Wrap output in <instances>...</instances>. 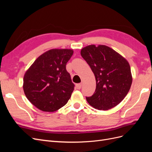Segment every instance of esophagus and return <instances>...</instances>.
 <instances>
[{
	"mask_svg": "<svg viewBox=\"0 0 152 152\" xmlns=\"http://www.w3.org/2000/svg\"><path fill=\"white\" fill-rule=\"evenodd\" d=\"M82 87V84H76V88L77 89H80Z\"/></svg>",
	"mask_w": 152,
	"mask_h": 152,
	"instance_id": "esophagus-1",
	"label": "esophagus"
}]
</instances>
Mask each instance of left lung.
I'll return each mask as SVG.
<instances>
[{"instance_id":"1","label":"left lung","mask_w":152,"mask_h":152,"mask_svg":"<svg viewBox=\"0 0 152 152\" xmlns=\"http://www.w3.org/2000/svg\"><path fill=\"white\" fill-rule=\"evenodd\" d=\"M80 54L94 73L96 87L94 94L86 97L93 108L107 110L115 107L126 97L132 82L129 63L107 45H89Z\"/></svg>"}]
</instances>
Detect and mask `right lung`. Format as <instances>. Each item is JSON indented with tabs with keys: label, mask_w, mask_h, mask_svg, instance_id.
I'll use <instances>...</instances> for the list:
<instances>
[{
	"label": "right lung",
	"mask_w": 152,
	"mask_h": 152,
	"mask_svg": "<svg viewBox=\"0 0 152 152\" xmlns=\"http://www.w3.org/2000/svg\"><path fill=\"white\" fill-rule=\"evenodd\" d=\"M68 49H53L35 59L25 72L23 88L29 102L43 112L65 106L74 90L66 65L73 55Z\"/></svg>",
	"instance_id": "right-lung-1"
}]
</instances>
